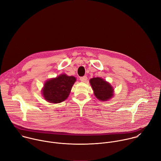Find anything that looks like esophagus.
<instances>
[{
  "label": "esophagus",
  "instance_id": "34e87169",
  "mask_svg": "<svg viewBox=\"0 0 161 161\" xmlns=\"http://www.w3.org/2000/svg\"><path fill=\"white\" fill-rule=\"evenodd\" d=\"M87 80V77L86 76H83L80 78V81L81 82H86Z\"/></svg>",
  "mask_w": 161,
  "mask_h": 161
}]
</instances>
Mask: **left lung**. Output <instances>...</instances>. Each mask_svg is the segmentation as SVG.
<instances>
[{"mask_svg": "<svg viewBox=\"0 0 161 161\" xmlns=\"http://www.w3.org/2000/svg\"><path fill=\"white\" fill-rule=\"evenodd\" d=\"M90 83L96 98L102 101L109 100L113 96V86L104 79L99 77L90 80Z\"/></svg>", "mask_w": 161, "mask_h": 161, "instance_id": "obj_1", "label": "left lung"}]
</instances>
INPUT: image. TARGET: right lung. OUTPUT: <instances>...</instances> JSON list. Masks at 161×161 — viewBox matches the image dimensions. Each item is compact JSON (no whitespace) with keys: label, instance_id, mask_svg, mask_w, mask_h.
Listing matches in <instances>:
<instances>
[{"label":"right lung","instance_id":"1","mask_svg":"<svg viewBox=\"0 0 161 161\" xmlns=\"http://www.w3.org/2000/svg\"><path fill=\"white\" fill-rule=\"evenodd\" d=\"M76 81L75 76H68L65 74L47 80L42 90L44 99L54 104L63 102L69 95Z\"/></svg>","mask_w":161,"mask_h":161}]
</instances>
